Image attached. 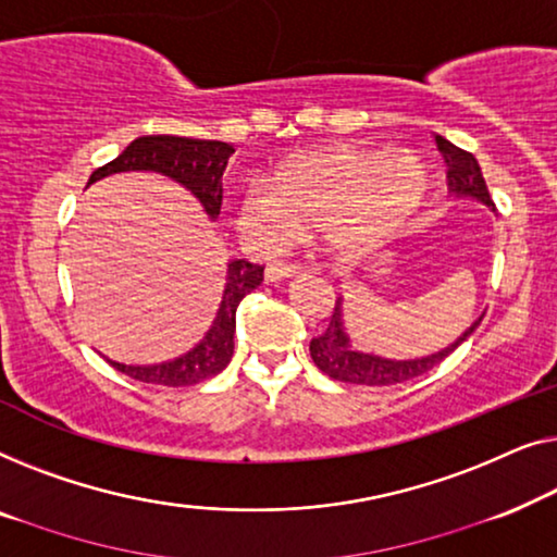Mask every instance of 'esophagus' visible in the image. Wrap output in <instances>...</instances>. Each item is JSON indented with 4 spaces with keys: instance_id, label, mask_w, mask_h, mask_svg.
I'll use <instances>...</instances> for the list:
<instances>
[{
    "instance_id": "34e87169",
    "label": "esophagus",
    "mask_w": 557,
    "mask_h": 557,
    "mask_svg": "<svg viewBox=\"0 0 557 557\" xmlns=\"http://www.w3.org/2000/svg\"><path fill=\"white\" fill-rule=\"evenodd\" d=\"M297 272H300V264H293V262H277V264H268V270H264V280H268V282L289 280V277H295Z\"/></svg>"
}]
</instances>
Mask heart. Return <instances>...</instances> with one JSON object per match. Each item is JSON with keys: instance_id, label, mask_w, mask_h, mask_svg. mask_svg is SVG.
I'll list each match as a JSON object with an SVG mask.
<instances>
[{"instance_id": "obj_1", "label": "heart", "mask_w": 557, "mask_h": 557, "mask_svg": "<svg viewBox=\"0 0 557 557\" xmlns=\"http://www.w3.org/2000/svg\"><path fill=\"white\" fill-rule=\"evenodd\" d=\"M429 184L419 156L383 146L335 144L289 156L234 201V226L249 245H285L295 230H320L338 260H358L411 214Z\"/></svg>"}]
</instances>
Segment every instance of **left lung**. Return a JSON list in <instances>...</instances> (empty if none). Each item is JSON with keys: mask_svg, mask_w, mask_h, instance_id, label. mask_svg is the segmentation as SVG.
Instances as JSON below:
<instances>
[{"mask_svg": "<svg viewBox=\"0 0 557 557\" xmlns=\"http://www.w3.org/2000/svg\"><path fill=\"white\" fill-rule=\"evenodd\" d=\"M436 146L446 161V182H449L451 197L474 199L495 211V203H492L487 184H484V176H482V169L474 156L461 151V148L454 146L451 140H446L444 136H436ZM482 318L484 312L467 327L465 333L459 335L457 341L449 343V346L442 350H436V354L404 358V360L386 358V356L366 354V350H358L354 346V338H350V331L346 325L343 297H338V300H335V312L331 318V325L325 327V333H320L318 338L310 341V356L315 360L320 371L327 373L335 381L356 383V386H394V383L411 381L417 379V375H424L432 371L434 366H438L446 356L454 354V350H457L461 343L476 331V325L482 323Z\"/></svg>", "mask_w": 557, "mask_h": 557, "instance_id": "1", "label": "left lung"}]
</instances>
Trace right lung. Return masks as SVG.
I'll use <instances>...</instances> for the list:
<instances>
[{
    "instance_id": "obj_1",
    "label": "right lung",
    "mask_w": 557,
    "mask_h": 557,
    "mask_svg": "<svg viewBox=\"0 0 557 557\" xmlns=\"http://www.w3.org/2000/svg\"><path fill=\"white\" fill-rule=\"evenodd\" d=\"M234 148L224 140H199V138H178V136H144L125 146L111 163L103 169L92 171L90 184L113 174H128V171H151L161 174L191 191V197L201 203L203 214L211 222L222 209V174L226 161ZM260 264L247 260L226 262V280L219 300L216 315L211 320L209 331L197 346L186 354L161 360V363L131 366L119 360L106 358L115 371H121L140 383H153V386H194L222 373L230 366L234 354V331H237V308L252 289L262 282Z\"/></svg>"
}]
</instances>
